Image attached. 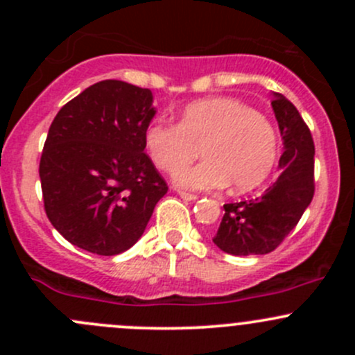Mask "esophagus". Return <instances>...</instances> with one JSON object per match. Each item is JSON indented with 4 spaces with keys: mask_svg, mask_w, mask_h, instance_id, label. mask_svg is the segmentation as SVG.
Here are the masks:
<instances>
[{
    "mask_svg": "<svg viewBox=\"0 0 355 355\" xmlns=\"http://www.w3.org/2000/svg\"><path fill=\"white\" fill-rule=\"evenodd\" d=\"M178 196H180L184 200H196L198 199V196L196 194H191V192H184V191H178Z\"/></svg>",
    "mask_w": 355,
    "mask_h": 355,
    "instance_id": "34e87169",
    "label": "esophagus"
}]
</instances>
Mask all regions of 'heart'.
Returning <instances> with one entry per match:
<instances>
[{"mask_svg": "<svg viewBox=\"0 0 355 355\" xmlns=\"http://www.w3.org/2000/svg\"><path fill=\"white\" fill-rule=\"evenodd\" d=\"M144 144L153 163L166 173L191 162L200 148L207 159L173 178L175 185L192 191H218L228 184L235 192L252 191L266 180L278 155L270 121L232 98L192 103L178 125L151 121Z\"/></svg>", "mask_w": 355, "mask_h": 355, "instance_id": "obj_1", "label": "heart"}]
</instances>
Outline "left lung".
Wrapping results in <instances>:
<instances>
[{
	"instance_id": "left-lung-1",
	"label": "left lung",
	"mask_w": 355,
	"mask_h": 355,
	"mask_svg": "<svg viewBox=\"0 0 355 355\" xmlns=\"http://www.w3.org/2000/svg\"><path fill=\"white\" fill-rule=\"evenodd\" d=\"M275 118L284 139L280 177L259 198L225 204L213 242L232 256L268 254L299 223L314 196V142L285 96L273 92Z\"/></svg>"
}]
</instances>
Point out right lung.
Wrapping results in <instances>:
<instances>
[{
  "label": "right lung",
  "mask_w": 355,
  "mask_h": 355,
  "mask_svg": "<svg viewBox=\"0 0 355 355\" xmlns=\"http://www.w3.org/2000/svg\"><path fill=\"white\" fill-rule=\"evenodd\" d=\"M153 92L101 80L53 120L39 163L44 209L70 244L99 256L130 249L168 192L144 153Z\"/></svg>",
  "instance_id": "obj_1"
}]
</instances>
